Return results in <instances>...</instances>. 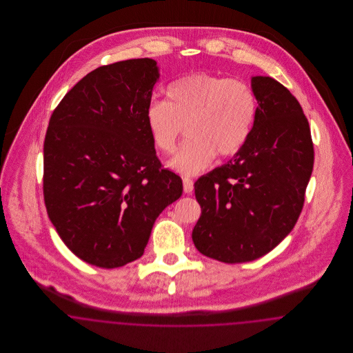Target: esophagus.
<instances>
[{"instance_id":"obj_1","label":"esophagus","mask_w":353,"mask_h":353,"mask_svg":"<svg viewBox=\"0 0 353 353\" xmlns=\"http://www.w3.org/2000/svg\"><path fill=\"white\" fill-rule=\"evenodd\" d=\"M183 184H184V192L186 194H189V193L193 192V188H194L193 180H190V179H188V177H184V179H183Z\"/></svg>"}]
</instances>
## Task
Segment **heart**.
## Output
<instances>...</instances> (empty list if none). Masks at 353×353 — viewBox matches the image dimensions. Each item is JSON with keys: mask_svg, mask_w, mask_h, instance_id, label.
<instances>
[{"mask_svg": "<svg viewBox=\"0 0 353 353\" xmlns=\"http://www.w3.org/2000/svg\"><path fill=\"white\" fill-rule=\"evenodd\" d=\"M167 101L147 107L145 121L154 147L169 154L183 131L188 139L169 161L170 168L197 174L216 154L230 157L252 134L256 117V97L246 82L196 72L168 85Z\"/></svg>", "mask_w": 353, "mask_h": 353, "instance_id": "1", "label": "heart"}]
</instances>
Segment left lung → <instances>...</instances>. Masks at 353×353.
Wrapping results in <instances>:
<instances>
[{"label": "left lung", "instance_id": "left-lung-1", "mask_svg": "<svg viewBox=\"0 0 353 353\" xmlns=\"http://www.w3.org/2000/svg\"><path fill=\"white\" fill-rule=\"evenodd\" d=\"M256 117L246 144L194 183L201 206L192 239L225 263L250 262L278 246L302 212L314 168L308 120L283 84L252 77Z\"/></svg>", "mask_w": 353, "mask_h": 353}]
</instances>
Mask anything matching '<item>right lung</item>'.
I'll use <instances>...</instances> for the list:
<instances>
[{"mask_svg": "<svg viewBox=\"0 0 353 353\" xmlns=\"http://www.w3.org/2000/svg\"><path fill=\"white\" fill-rule=\"evenodd\" d=\"M157 62L101 66L54 110L43 144V197L51 223L71 252L101 269L140 258L159 214L183 194L163 168L145 111Z\"/></svg>", "mask_w": 353, "mask_h": 353, "instance_id": "add662e5", "label": "right lung"}]
</instances>
